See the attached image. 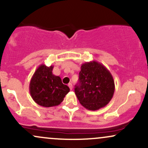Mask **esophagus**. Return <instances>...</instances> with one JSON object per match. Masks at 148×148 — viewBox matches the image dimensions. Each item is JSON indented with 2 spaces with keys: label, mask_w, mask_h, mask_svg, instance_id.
Segmentation results:
<instances>
[{
  "label": "esophagus",
  "mask_w": 148,
  "mask_h": 148,
  "mask_svg": "<svg viewBox=\"0 0 148 148\" xmlns=\"http://www.w3.org/2000/svg\"><path fill=\"white\" fill-rule=\"evenodd\" d=\"M68 86H69V89H70V90H72V88H73V86H72V84H71V83H69V84H68Z\"/></svg>",
  "instance_id": "esophagus-1"
}]
</instances>
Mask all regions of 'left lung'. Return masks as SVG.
I'll use <instances>...</instances> for the list:
<instances>
[{
	"instance_id": "8db88e82",
	"label": "left lung",
	"mask_w": 148,
	"mask_h": 148,
	"mask_svg": "<svg viewBox=\"0 0 148 148\" xmlns=\"http://www.w3.org/2000/svg\"><path fill=\"white\" fill-rule=\"evenodd\" d=\"M74 92L84 108L97 111L111 100L115 92L114 80L103 64L95 60L85 62L81 66L79 82Z\"/></svg>"
}]
</instances>
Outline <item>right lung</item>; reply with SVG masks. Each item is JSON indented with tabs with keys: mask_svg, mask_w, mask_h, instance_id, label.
Masks as SVG:
<instances>
[{
	"mask_svg": "<svg viewBox=\"0 0 148 148\" xmlns=\"http://www.w3.org/2000/svg\"><path fill=\"white\" fill-rule=\"evenodd\" d=\"M53 66L42 64L37 67L30 81L29 90L35 103L43 107L56 106L69 92L60 76L53 74Z\"/></svg>",
	"mask_w": 148,
	"mask_h": 148,
	"instance_id": "obj_1",
	"label": "right lung"
}]
</instances>
